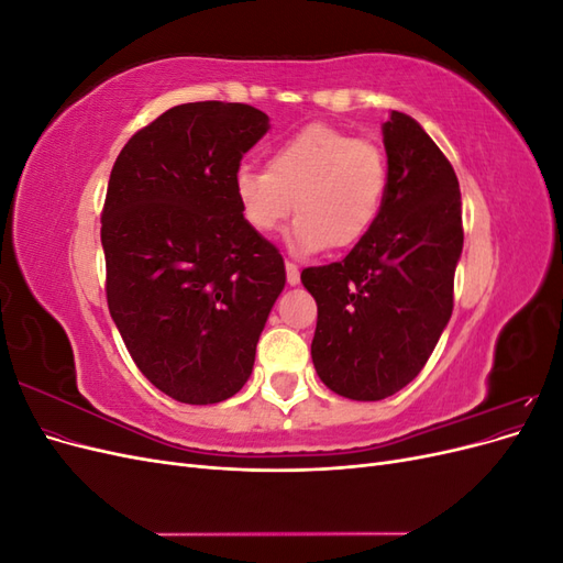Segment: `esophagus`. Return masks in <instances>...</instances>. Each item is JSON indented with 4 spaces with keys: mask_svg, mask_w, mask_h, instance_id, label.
<instances>
[{
    "mask_svg": "<svg viewBox=\"0 0 563 563\" xmlns=\"http://www.w3.org/2000/svg\"><path fill=\"white\" fill-rule=\"evenodd\" d=\"M284 265H286V282L291 284V286H296L298 282H300V269H298V265L294 263V261H284Z\"/></svg>",
    "mask_w": 563,
    "mask_h": 563,
    "instance_id": "esophagus-1",
    "label": "esophagus"
}]
</instances>
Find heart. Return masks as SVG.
<instances>
[{"mask_svg":"<svg viewBox=\"0 0 563 563\" xmlns=\"http://www.w3.org/2000/svg\"><path fill=\"white\" fill-rule=\"evenodd\" d=\"M387 159L376 143L329 124H310L269 150L265 168L242 164L232 187L246 225L275 232L296 209L291 244L312 253L350 249L378 223Z\"/></svg>","mask_w":563,"mask_h":563,"instance_id":"1","label":"heart"}]
</instances>
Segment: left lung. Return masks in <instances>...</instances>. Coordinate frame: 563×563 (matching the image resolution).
I'll return each instance as SVG.
<instances>
[{
    "label": "left lung",
    "mask_w": 563,
    "mask_h": 563,
    "mask_svg": "<svg viewBox=\"0 0 563 563\" xmlns=\"http://www.w3.org/2000/svg\"><path fill=\"white\" fill-rule=\"evenodd\" d=\"M383 143L389 183L378 223L340 263L300 275L317 300V376L354 401L391 397L428 364L463 253V201L444 152L397 110Z\"/></svg>",
    "instance_id": "left-lung-1"
}]
</instances>
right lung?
Wrapping results in <instances>:
<instances>
[{
	"label": "right lung",
	"mask_w": 563,
	"mask_h": 563,
	"mask_svg": "<svg viewBox=\"0 0 563 563\" xmlns=\"http://www.w3.org/2000/svg\"><path fill=\"white\" fill-rule=\"evenodd\" d=\"M267 129L244 103H185L135 131L112 166L108 308L143 376L183 404L244 387L286 284L282 253L246 225L232 187Z\"/></svg>",
	"instance_id": "add662e5"
}]
</instances>
